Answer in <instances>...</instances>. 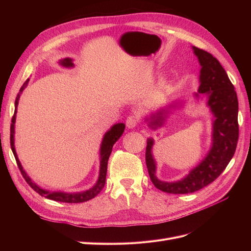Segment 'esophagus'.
Returning a JSON list of instances; mask_svg holds the SVG:
<instances>
[{
  "mask_svg": "<svg viewBox=\"0 0 251 251\" xmlns=\"http://www.w3.org/2000/svg\"><path fill=\"white\" fill-rule=\"evenodd\" d=\"M138 123H139V118L136 115H131L126 118V125L127 128H135L138 126Z\"/></svg>",
  "mask_w": 251,
  "mask_h": 251,
  "instance_id": "obj_1",
  "label": "esophagus"
}]
</instances>
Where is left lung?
I'll list each match as a JSON object with an SVG mask.
<instances>
[{"instance_id":"1","label":"left lung","mask_w":251,"mask_h":251,"mask_svg":"<svg viewBox=\"0 0 251 251\" xmlns=\"http://www.w3.org/2000/svg\"><path fill=\"white\" fill-rule=\"evenodd\" d=\"M193 51L201 66L200 86L195 97L199 100L201 95L206 96V104L214 117L211 147L203 160L185 177L178 181L168 182L159 180L156 176L157 166L151 153L154 139H148L146 161L150 178L158 189L169 194L194 193L215 181L233 157L239 138L238 97L228 75L219 60L210 53L197 47H193ZM175 107L176 104L172 103L151 114L146 118L148 126L153 130L162 126L168 114Z\"/></svg>"}]
</instances>
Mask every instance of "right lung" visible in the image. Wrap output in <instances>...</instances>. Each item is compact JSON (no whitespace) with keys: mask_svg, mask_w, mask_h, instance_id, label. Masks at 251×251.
<instances>
[{"mask_svg":"<svg viewBox=\"0 0 251 251\" xmlns=\"http://www.w3.org/2000/svg\"><path fill=\"white\" fill-rule=\"evenodd\" d=\"M58 64L60 66H63L65 68H73L74 64H73V59L66 57L60 59ZM29 82V78L24 82V85L22 86V88L20 89V92L17 95L16 98V102H14V114L13 117L11 120V126H10V146H11V150L12 153L14 155V158H16L17 163L19 169L23 175V177L26 180L27 183L31 186L34 191L40 194L41 196L45 197V198L50 199V200H54L57 202H65V203H81V202H86L89 201L91 199H93L94 197H96L98 194L100 193L101 189L104 186L105 183V177H107V169H108V160L109 157L111 155V151L113 149V146L115 144V142L120 138V136L123 135L125 128H126V125L125 124H116L114 125L113 126H111L110 130L104 134L101 144H100V176H98V179L96 181V183L94 184L93 187H91L88 191L85 192H79V193H64V192H50L47 191V189H44L42 187H40L36 183L31 180L27 173L25 172V170L23 169V166L19 160L17 151H16V148H14V127H16V118H17V112H18V105H19V100L20 97L23 93V91L27 87Z\"/></svg>","mask_w":251,"mask_h":251,"instance_id":"right-lung-1","label":"right lung"}]
</instances>
